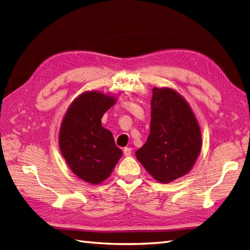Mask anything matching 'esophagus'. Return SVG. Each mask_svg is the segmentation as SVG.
Here are the masks:
<instances>
[{
  "label": "esophagus",
  "instance_id": "34e87169",
  "mask_svg": "<svg viewBox=\"0 0 250 250\" xmlns=\"http://www.w3.org/2000/svg\"><path fill=\"white\" fill-rule=\"evenodd\" d=\"M124 154H125V156H130L132 154V149L131 148H125L124 149Z\"/></svg>",
  "mask_w": 250,
  "mask_h": 250
}]
</instances>
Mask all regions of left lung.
I'll return each mask as SVG.
<instances>
[{
    "mask_svg": "<svg viewBox=\"0 0 250 250\" xmlns=\"http://www.w3.org/2000/svg\"><path fill=\"white\" fill-rule=\"evenodd\" d=\"M152 94L150 134L135 155L156 181L167 184L193 167L202 134L191 107L174 89L154 87Z\"/></svg>",
    "mask_w": 250,
    "mask_h": 250,
    "instance_id": "8db88e82",
    "label": "left lung"
}]
</instances>
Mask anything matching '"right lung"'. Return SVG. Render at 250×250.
<instances>
[{"label":"right lung","instance_id":"right-lung-1","mask_svg":"<svg viewBox=\"0 0 250 250\" xmlns=\"http://www.w3.org/2000/svg\"><path fill=\"white\" fill-rule=\"evenodd\" d=\"M115 102L113 96L85 92L73 101L61 124L62 155L70 170L89 184L106 180L123 156L112 133L101 125L102 116Z\"/></svg>","mask_w":250,"mask_h":250}]
</instances>
